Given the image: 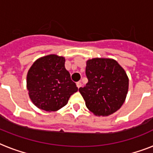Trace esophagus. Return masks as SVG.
<instances>
[{
	"mask_svg": "<svg viewBox=\"0 0 153 153\" xmlns=\"http://www.w3.org/2000/svg\"><path fill=\"white\" fill-rule=\"evenodd\" d=\"M76 85L77 86H78V88H80V87L82 86V82H78L76 83Z\"/></svg>",
	"mask_w": 153,
	"mask_h": 153,
	"instance_id": "obj_1",
	"label": "esophagus"
}]
</instances>
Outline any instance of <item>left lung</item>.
Masks as SVG:
<instances>
[{
	"mask_svg": "<svg viewBox=\"0 0 153 153\" xmlns=\"http://www.w3.org/2000/svg\"><path fill=\"white\" fill-rule=\"evenodd\" d=\"M88 82L79 92L87 109L96 116L106 117L117 111L126 101L128 78L113 59L94 58L86 61Z\"/></svg>",
	"mask_w": 153,
	"mask_h": 153,
	"instance_id": "left-lung-1",
	"label": "left lung"
}]
</instances>
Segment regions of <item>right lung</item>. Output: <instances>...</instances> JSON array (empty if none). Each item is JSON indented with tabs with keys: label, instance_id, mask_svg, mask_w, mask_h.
<instances>
[{
	"label": "right lung",
	"instance_id": "obj_1",
	"mask_svg": "<svg viewBox=\"0 0 153 153\" xmlns=\"http://www.w3.org/2000/svg\"><path fill=\"white\" fill-rule=\"evenodd\" d=\"M27 89L32 103L40 109L57 111L78 91L65 68V58L55 54L39 58L28 70Z\"/></svg>",
	"mask_w": 153,
	"mask_h": 153
}]
</instances>
